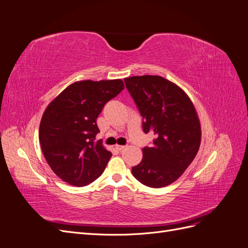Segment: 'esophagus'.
I'll return each instance as SVG.
<instances>
[{
    "label": "esophagus",
    "mask_w": 248,
    "mask_h": 248,
    "mask_svg": "<svg viewBox=\"0 0 248 248\" xmlns=\"http://www.w3.org/2000/svg\"><path fill=\"white\" fill-rule=\"evenodd\" d=\"M115 148L118 150V151H122L123 149H125V146H121V145H116Z\"/></svg>",
    "instance_id": "34e87169"
}]
</instances>
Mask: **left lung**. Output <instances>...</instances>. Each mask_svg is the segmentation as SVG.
Segmentation results:
<instances>
[{
	"label": "left lung",
	"instance_id": "obj_1",
	"mask_svg": "<svg viewBox=\"0 0 248 248\" xmlns=\"http://www.w3.org/2000/svg\"><path fill=\"white\" fill-rule=\"evenodd\" d=\"M142 117V130L154 132L151 147L132 175L153 188L175 182L188 168L201 145V124L189 97L174 82L158 76L124 78Z\"/></svg>",
	"mask_w": 248,
	"mask_h": 248
}]
</instances>
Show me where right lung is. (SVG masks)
Masks as SVG:
<instances>
[{"mask_svg":"<svg viewBox=\"0 0 248 248\" xmlns=\"http://www.w3.org/2000/svg\"><path fill=\"white\" fill-rule=\"evenodd\" d=\"M124 89L121 79L81 80L52 100L39 126V140L50 169L64 182L86 186L100 177L111 153L96 140V120Z\"/></svg>","mask_w":248,"mask_h":248,"instance_id":"obj_1","label":"right lung"}]
</instances>
